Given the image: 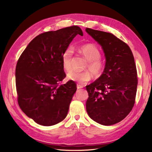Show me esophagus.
<instances>
[{"mask_svg":"<svg viewBox=\"0 0 152 152\" xmlns=\"http://www.w3.org/2000/svg\"><path fill=\"white\" fill-rule=\"evenodd\" d=\"M83 88V86L82 85H80V84H77V89H81Z\"/></svg>","mask_w":152,"mask_h":152,"instance_id":"1","label":"esophagus"}]
</instances>
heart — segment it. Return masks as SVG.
<instances>
[{
  "label": "heart",
  "instance_id": "b5f03b06",
  "mask_svg": "<svg viewBox=\"0 0 152 152\" xmlns=\"http://www.w3.org/2000/svg\"><path fill=\"white\" fill-rule=\"evenodd\" d=\"M80 51L89 61L87 67L92 72L93 77L95 78L101 77L105 69V63L101 59V53L99 48L94 44H86L80 46ZM73 54L74 49L71 46L68 47L63 51L62 64L63 69L66 72H69L72 69ZM91 73L89 71L78 72L76 70H71L68 73L67 77L69 80L74 82H76L80 84H85L91 79L92 75Z\"/></svg>",
  "mask_w": 152,
  "mask_h": 152
}]
</instances>
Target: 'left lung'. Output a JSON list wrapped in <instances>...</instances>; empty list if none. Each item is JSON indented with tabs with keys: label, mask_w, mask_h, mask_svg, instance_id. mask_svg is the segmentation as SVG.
<instances>
[{
	"label": "left lung",
	"mask_w": 152,
	"mask_h": 152,
	"mask_svg": "<svg viewBox=\"0 0 152 152\" xmlns=\"http://www.w3.org/2000/svg\"><path fill=\"white\" fill-rule=\"evenodd\" d=\"M86 31L102 46L106 60L102 75L86 86V110L99 124L114 125L129 114L135 102L138 78L133 54L127 44L110 33Z\"/></svg>",
	"instance_id": "left-lung-1"
}]
</instances>
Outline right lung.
<instances>
[{
  "label": "right lung",
  "instance_id": "obj_1",
  "mask_svg": "<svg viewBox=\"0 0 152 152\" xmlns=\"http://www.w3.org/2000/svg\"><path fill=\"white\" fill-rule=\"evenodd\" d=\"M77 34L76 25L41 33L19 57L15 68L18 102L22 111L38 124L51 126L67 115L76 84L66 77L62 55Z\"/></svg>",
  "mask_w": 152,
  "mask_h": 152
}]
</instances>
